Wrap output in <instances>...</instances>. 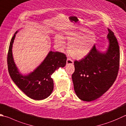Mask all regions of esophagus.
Here are the masks:
<instances>
[{
    "label": "esophagus",
    "mask_w": 126,
    "mask_h": 126,
    "mask_svg": "<svg viewBox=\"0 0 126 126\" xmlns=\"http://www.w3.org/2000/svg\"><path fill=\"white\" fill-rule=\"evenodd\" d=\"M74 63L73 60H71L70 58H68L66 60V64H73Z\"/></svg>",
    "instance_id": "obj_1"
}]
</instances>
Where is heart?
<instances>
[{"label": "heart", "instance_id": "b5f03b06", "mask_svg": "<svg viewBox=\"0 0 126 126\" xmlns=\"http://www.w3.org/2000/svg\"><path fill=\"white\" fill-rule=\"evenodd\" d=\"M63 38L69 41L68 49L74 58L81 59L90 53L95 41V35L93 32L86 30L74 32H66ZM63 38L60 35L55 37V42L60 47L64 44Z\"/></svg>", "mask_w": 126, "mask_h": 126}]
</instances>
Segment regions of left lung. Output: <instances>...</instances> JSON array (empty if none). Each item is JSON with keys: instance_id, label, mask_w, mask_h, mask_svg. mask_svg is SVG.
<instances>
[{"instance_id": "obj_1", "label": "left lung", "mask_w": 126, "mask_h": 126, "mask_svg": "<svg viewBox=\"0 0 126 126\" xmlns=\"http://www.w3.org/2000/svg\"><path fill=\"white\" fill-rule=\"evenodd\" d=\"M108 29L109 46L105 53L99 52L94 45L84 58L74 61V88L82 100L91 102L98 99L116 79L120 66L119 45L113 32Z\"/></svg>"}]
</instances>
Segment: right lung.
Returning a JSON list of instances; mask_svg holds the SVG:
<instances>
[{
	"instance_id": "obj_1",
	"label": "right lung",
	"mask_w": 126,
	"mask_h": 126,
	"mask_svg": "<svg viewBox=\"0 0 126 126\" xmlns=\"http://www.w3.org/2000/svg\"><path fill=\"white\" fill-rule=\"evenodd\" d=\"M17 33L11 39L7 53V63L10 76L17 86L29 98L35 100L45 99L53 90L51 75L56 69L65 65L66 55L58 51H50L43 63L33 72L27 76H22L15 65L12 54V44Z\"/></svg>"
}]
</instances>
